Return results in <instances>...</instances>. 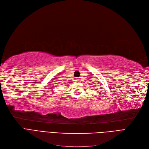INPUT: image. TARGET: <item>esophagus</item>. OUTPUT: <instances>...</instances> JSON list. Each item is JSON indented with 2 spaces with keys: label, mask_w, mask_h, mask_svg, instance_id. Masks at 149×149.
<instances>
[{
  "label": "esophagus",
  "mask_w": 149,
  "mask_h": 149,
  "mask_svg": "<svg viewBox=\"0 0 149 149\" xmlns=\"http://www.w3.org/2000/svg\"><path fill=\"white\" fill-rule=\"evenodd\" d=\"M75 79H76V81H78H78H79V80H80L79 78H76Z\"/></svg>",
  "instance_id": "obj_1"
}]
</instances>
